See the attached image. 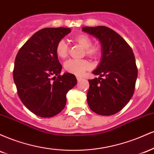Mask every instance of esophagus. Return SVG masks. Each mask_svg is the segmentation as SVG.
Segmentation results:
<instances>
[{
    "label": "esophagus",
    "instance_id": "1",
    "mask_svg": "<svg viewBox=\"0 0 154 154\" xmlns=\"http://www.w3.org/2000/svg\"><path fill=\"white\" fill-rule=\"evenodd\" d=\"M76 77H77V80H78V81H80L81 79H82V77H80V76H78V75L76 76Z\"/></svg>",
    "mask_w": 154,
    "mask_h": 154
}]
</instances>
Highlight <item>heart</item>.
Instances as JSON below:
<instances>
[{"label": "heart", "instance_id": "obj_1", "mask_svg": "<svg viewBox=\"0 0 154 154\" xmlns=\"http://www.w3.org/2000/svg\"><path fill=\"white\" fill-rule=\"evenodd\" d=\"M76 43L85 49V53L88 56L91 57H96L100 54L99 47L91 45V39L86 35H78L74 38ZM56 52L57 56L61 59H65L69 53V47L66 42L61 40L58 42L56 48ZM64 68L66 71L74 75H79L85 70L90 68V63L86 60L69 59L64 63Z\"/></svg>", "mask_w": 154, "mask_h": 154}]
</instances>
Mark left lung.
I'll return each instance as SVG.
<instances>
[{
	"label": "left lung",
	"instance_id": "left-lung-1",
	"mask_svg": "<svg viewBox=\"0 0 154 154\" xmlns=\"http://www.w3.org/2000/svg\"><path fill=\"white\" fill-rule=\"evenodd\" d=\"M82 30L98 39L101 45V60L93 72L99 77L88 80V106L99 115L115 114L128 104L135 91L137 69L133 51L107 26H84Z\"/></svg>",
	"mask_w": 154,
	"mask_h": 154
}]
</instances>
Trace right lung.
<instances>
[{
    "label": "right lung",
    "mask_w": 154,
    "mask_h": 154,
    "mask_svg": "<svg viewBox=\"0 0 154 154\" xmlns=\"http://www.w3.org/2000/svg\"><path fill=\"white\" fill-rule=\"evenodd\" d=\"M69 32L71 29L65 27L40 29L16 56L13 77L19 98L40 117H52L61 112L66 105V93L77 83L72 74L60 75L62 66L56 52L58 42Z\"/></svg>",
    "instance_id": "right-lung-1"
}]
</instances>
